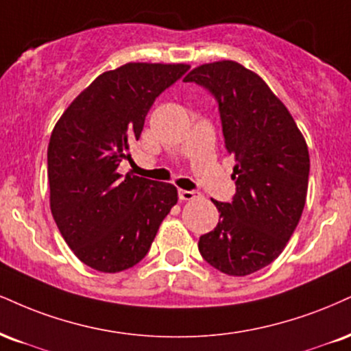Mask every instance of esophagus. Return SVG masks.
Listing matches in <instances>:
<instances>
[{
  "mask_svg": "<svg viewBox=\"0 0 351 351\" xmlns=\"http://www.w3.org/2000/svg\"><path fill=\"white\" fill-rule=\"evenodd\" d=\"M196 196H199L197 191H186V189H178V197L181 201H191Z\"/></svg>",
  "mask_w": 351,
  "mask_h": 351,
  "instance_id": "esophagus-1",
  "label": "esophagus"
}]
</instances>
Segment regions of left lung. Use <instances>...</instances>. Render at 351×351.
Here are the masks:
<instances>
[{"label":"left lung","mask_w":351,"mask_h":351,"mask_svg":"<svg viewBox=\"0 0 351 351\" xmlns=\"http://www.w3.org/2000/svg\"><path fill=\"white\" fill-rule=\"evenodd\" d=\"M184 82L216 98L226 149L235 158L234 197L213 199L221 217L197 248L219 271L247 276L276 260L298 227L309 183L307 143L268 84L240 63H206Z\"/></svg>","instance_id":"1"}]
</instances>
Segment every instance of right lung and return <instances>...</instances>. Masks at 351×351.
<instances>
[{"label":"right lung","instance_id":"add662e5","mask_svg":"<svg viewBox=\"0 0 351 351\" xmlns=\"http://www.w3.org/2000/svg\"><path fill=\"white\" fill-rule=\"evenodd\" d=\"M188 70L184 63H125L99 75L55 124L47 149L50 210L66 245L93 269L137 265L178 201L173 184L122 176L117 167L155 99Z\"/></svg>","mask_w":351,"mask_h":351}]
</instances>
